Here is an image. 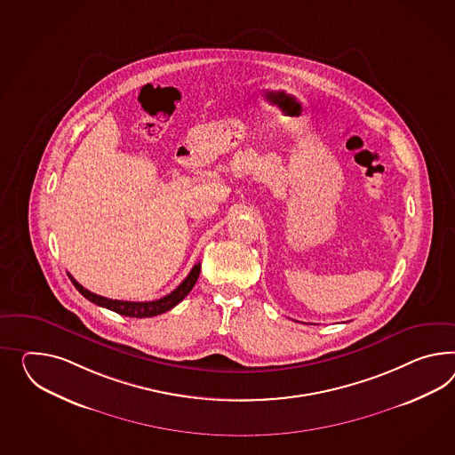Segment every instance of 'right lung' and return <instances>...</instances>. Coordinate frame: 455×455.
Returning <instances> with one entry per match:
<instances>
[{
  "label": "right lung",
  "mask_w": 455,
  "mask_h": 455,
  "mask_svg": "<svg viewBox=\"0 0 455 455\" xmlns=\"http://www.w3.org/2000/svg\"><path fill=\"white\" fill-rule=\"evenodd\" d=\"M201 272V264H196L195 267L191 268V272L188 274L187 279L183 280L175 291L168 295H164L158 300H152V302H125V300H112V299H105L102 295H97L92 291L84 289L77 280L74 279L69 274L70 282L74 283V287L81 291L82 295L91 300V302L99 305V307H105L116 314L125 315V316H132V318H148V316H156V315L164 314L168 310H172L178 303L181 302L191 289L195 287L196 280Z\"/></svg>",
  "instance_id": "add662e5"
}]
</instances>
